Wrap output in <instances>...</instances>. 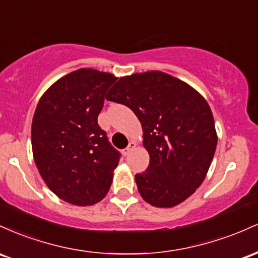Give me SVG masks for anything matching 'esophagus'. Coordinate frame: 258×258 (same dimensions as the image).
I'll return each mask as SVG.
<instances>
[{"instance_id": "obj_1", "label": "esophagus", "mask_w": 258, "mask_h": 258, "mask_svg": "<svg viewBox=\"0 0 258 258\" xmlns=\"http://www.w3.org/2000/svg\"><path fill=\"white\" fill-rule=\"evenodd\" d=\"M135 146H137V144H135V143H130V144H129V146L126 147V149L124 150V151H123L124 155H125V156H126V155H129V153L132 152L133 150L135 149Z\"/></svg>"}]
</instances>
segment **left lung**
I'll use <instances>...</instances> for the list:
<instances>
[{"mask_svg": "<svg viewBox=\"0 0 258 258\" xmlns=\"http://www.w3.org/2000/svg\"><path fill=\"white\" fill-rule=\"evenodd\" d=\"M107 100L128 106L143 126L150 164L135 175L141 198L169 208L191 196L206 178L218 139L205 97L183 80L151 71L119 78Z\"/></svg>", "mask_w": 258, "mask_h": 258, "instance_id": "obj_1", "label": "left lung"}]
</instances>
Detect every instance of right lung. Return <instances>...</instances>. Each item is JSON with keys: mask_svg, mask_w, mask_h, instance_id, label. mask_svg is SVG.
I'll return each mask as SVG.
<instances>
[{"mask_svg": "<svg viewBox=\"0 0 258 258\" xmlns=\"http://www.w3.org/2000/svg\"><path fill=\"white\" fill-rule=\"evenodd\" d=\"M117 78L80 68L53 83L31 124L34 161L48 189L75 206H91L108 192L119 152L97 124L106 92Z\"/></svg>", "mask_w": 258, "mask_h": 258, "instance_id": "right-lung-1", "label": "right lung"}]
</instances>
